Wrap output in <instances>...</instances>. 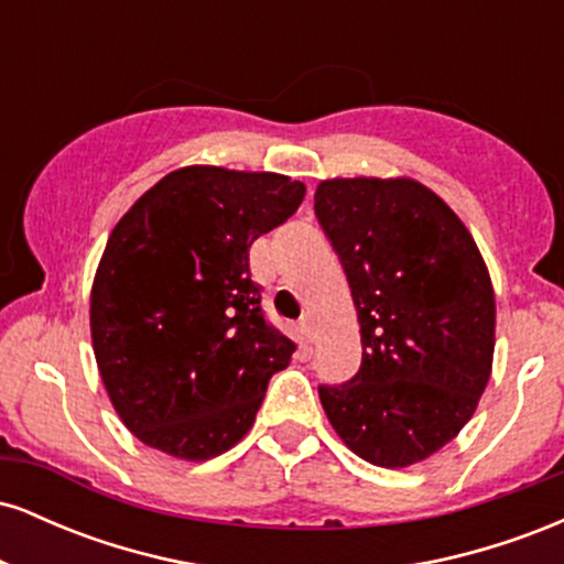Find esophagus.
Returning <instances> with one entry per match:
<instances>
[{
  "label": "esophagus",
  "instance_id": "34e87169",
  "mask_svg": "<svg viewBox=\"0 0 564 564\" xmlns=\"http://www.w3.org/2000/svg\"><path fill=\"white\" fill-rule=\"evenodd\" d=\"M300 328H302V336H304V341H313V321H310V318H304V321L300 323Z\"/></svg>",
  "mask_w": 564,
  "mask_h": 564
}]
</instances>
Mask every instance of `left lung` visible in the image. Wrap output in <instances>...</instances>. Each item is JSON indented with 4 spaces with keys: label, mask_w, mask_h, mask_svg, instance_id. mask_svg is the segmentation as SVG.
<instances>
[{
    "label": "left lung",
    "mask_w": 564,
    "mask_h": 564,
    "mask_svg": "<svg viewBox=\"0 0 564 564\" xmlns=\"http://www.w3.org/2000/svg\"><path fill=\"white\" fill-rule=\"evenodd\" d=\"M315 217L345 268L364 364L318 387L349 451L403 469L448 445L477 411L494 368L496 296L475 238L411 177H334Z\"/></svg>",
    "instance_id": "1"
}]
</instances>
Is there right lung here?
Segmentation results:
<instances>
[{
  "label": "right lung",
  "instance_id": "right-lung-1",
  "mask_svg": "<svg viewBox=\"0 0 564 564\" xmlns=\"http://www.w3.org/2000/svg\"><path fill=\"white\" fill-rule=\"evenodd\" d=\"M302 198L304 185L286 174L193 164L116 223L89 332L108 398L140 443L206 462L251 430L296 345L264 321L249 246Z\"/></svg>",
  "mask_w": 564,
  "mask_h": 564
}]
</instances>
